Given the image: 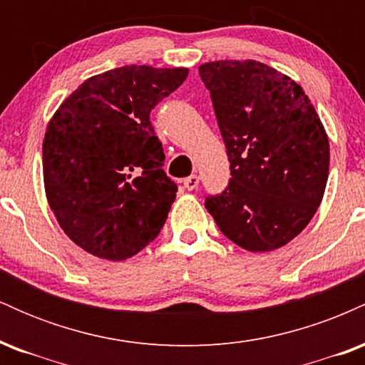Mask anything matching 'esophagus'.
<instances>
[{
	"mask_svg": "<svg viewBox=\"0 0 365 365\" xmlns=\"http://www.w3.org/2000/svg\"><path fill=\"white\" fill-rule=\"evenodd\" d=\"M199 185V177L197 175H190V177L183 180V187L187 188V190H194Z\"/></svg>",
	"mask_w": 365,
	"mask_h": 365,
	"instance_id": "esophagus-1",
	"label": "esophagus"
}]
</instances>
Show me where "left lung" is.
Instances as JSON below:
<instances>
[{
    "label": "left lung",
    "mask_w": 365,
    "mask_h": 365,
    "mask_svg": "<svg viewBox=\"0 0 365 365\" xmlns=\"http://www.w3.org/2000/svg\"><path fill=\"white\" fill-rule=\"evenodd\" d=\"M228 154V187L207 197L217 228L249 252L287 245L324 195L329 140L302 87L254 60L199 66Z\"/></svg>",
    "instance_id": "left-lung-1"
}]
</instances>
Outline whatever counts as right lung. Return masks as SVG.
<instances>
[{
    "label": "right lung",
    "instance_id": "add662e5",
    "mask_svg": "<svg viewBox=\"0 0 365 365\" xmlns=\"http://www.w3.org/2000/svg\"><path fill=\"white\" fill-rule=\"evenodd\" d=\"M188 68L127 65L94 75L60 104L43 140L46 197L66 237L125 261L161 232L177 185L161 168L149 113Z\"/></svg>",
    "mask_w": 365,
    "mask_h": 365
}]
</instances>
